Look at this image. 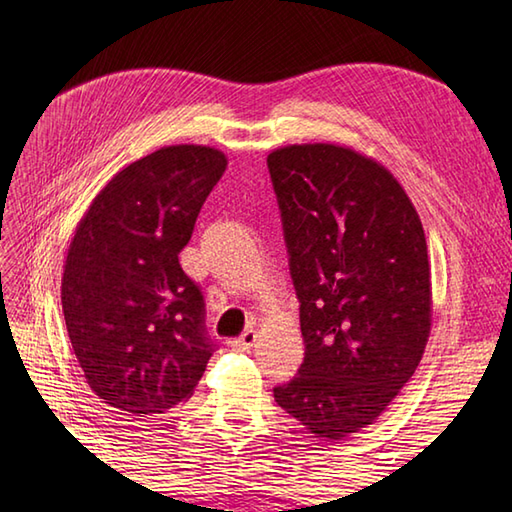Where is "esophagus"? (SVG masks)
Masks as SVG:
<instances>
[{"label":"esophagus","mask_w":512,"mask_h":512,"mask_svg":"<svg viewBox=\"0 0 512 512\" xmlns=\"http://www.w3.org/2000/svg\"><path fill=\"white\" fill-rule=\"evenodd\" d=\"M255 341H257V332L255 330H246L242 336H237V339H233L231 341V345H233V350H250V347L255 345Z\"/></svg>","instance_id":"1"}]
</instances>
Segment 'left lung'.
Instances as JSON below:
<instances>
[{
	"label": "left lung",
	"instance_id": "8db88e82",
	"mask_svg": "<svg viewBox=\"0 0 512 512\" xmlns=\"http://www.w3.org/2000/svg\"><path fill=\"white\" fill-rule=\"evenodd\" d=\"M268 171L306 343L275 400L317 438L343 440L387 409L427 347V239L400 182L352 147H279Z\"/></svg>",
	"mask_w": 512,
	"mask_h": 512
}]
</instances>
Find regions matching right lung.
<instances>
[{"instance_id": "right-lung-1", "label": "right lung", "mask_w": 512, "mask_h": 512, "mask_svg": "<svg viewBox=\"0 0 512 512\" xmlns=\"http://www.w3.org/2000/svg\"><path fill=\"white\" fill-rule=\"evenodd\" d=\"M226 165L213 147H160L118 171L76 224L65 328L94 394L125 416L187 402L213 354L202 292L178 255Z\"/></svg>"}]
</instances>
